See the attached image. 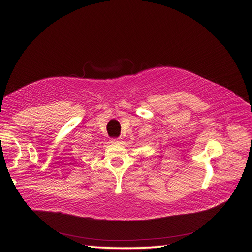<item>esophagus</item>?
Wrapping results in <instances>:
<instances>
[{
	"mask_svg": "<svg viewBox=\"0 0 252 252\" xmlns=\"http://www.w3.org/2000/svg\"><path fill=\"white\" fill-rule=\"evenodd\" d=\"M120 139L121 138H111V143H113V144H117V143H120Z\"/></svg>",
	"mask_w": 252,
	"mask_h": 252,
	"instance_id": "esophagus-1",
	"label": "esophagus"
}]
</instances>
